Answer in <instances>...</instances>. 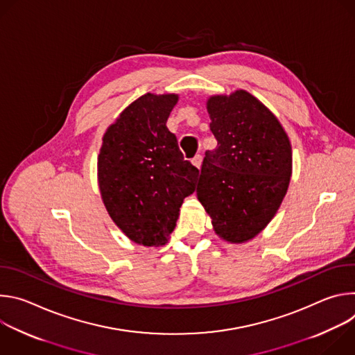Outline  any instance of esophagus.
<instances>
[{"label": "esophagus", "instance_id": "1", "mask_svg": "<svg viewBox=\"0 0 355 355\" xmlns=\"http://www.w3.org/2000/svg\"><path fill=\"white\" fill-rule=\"evenodd\" d=\"M192 164H193L196 168H199L200 164H202V156H200V155H196V156L192 159Z\"/></svg>", "mask_w": 355, "mask_h": 355}]
</instances>
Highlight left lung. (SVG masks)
<instances>
[{"mask_svg": "<svg viewBox=\"0 0 355 355\" xmlns=\"http://www.w3.org/2000/svg\"><path fill=\"white\" fill-rule=\"evenodd\" d=\"M218 140L207 150L196 195L223 240L244 243L274 218L292 174L289 137L277 116L244 89L207 101Z\"/></svg>", "mask_w": 355, "mask_h": 355, "instance_id": "obj_1", "label": "left lung"}]
</instances>
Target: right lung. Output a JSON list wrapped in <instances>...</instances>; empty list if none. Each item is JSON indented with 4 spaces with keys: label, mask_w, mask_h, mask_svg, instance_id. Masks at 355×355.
I'll list each match as a JSON object with an SVG mask.
<instances>
[{
    "label": "right lung",
    "mask_w": 355,
    "mask_h": 355,
    "mask_svg": "<svg viewBox=\"0 0 355 355\" xmlns=\"http://www.w3.org/2000/svg\"><path fill=\"white\" fill-rule=\"evenodd\" d=\"M177 101V94L151 92L133 101L107 129L98 155V185L111 219L146 247L167 243L199 175L166 126Z\"/></svg>",
    "instance_id": "add662e5"
}]
</instances>
